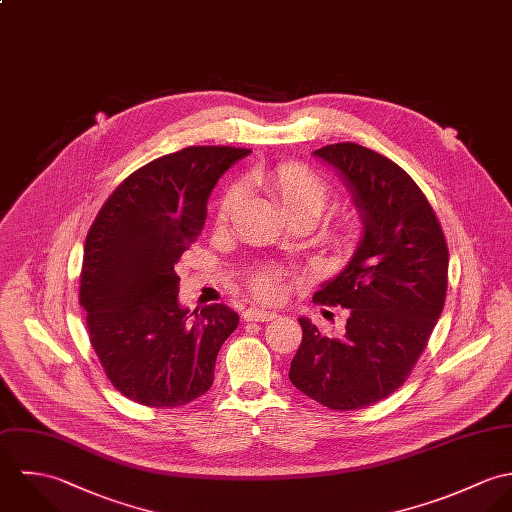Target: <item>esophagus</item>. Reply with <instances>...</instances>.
<instances>
[{"label": "esophagus", "instance_id": "34e87169", "mask_svg": "<svg viewBox=\"0 0 512 512\" xmlns=\"http://www.w3.org/2000/svg\"><path fill=\"white\" fill-rule=\"evenodd\" d=\"M275 316H277L275 310H265V308H247V310L243 312V318H245L247 322H251V320H255V322H265V320H273Z\"/></svg>", "mask_w": 512, "mask_h": 512}]
</instances>
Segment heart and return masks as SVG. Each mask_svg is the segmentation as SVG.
I'll return each instance as SVG.
<instances>
[{
	"mask_svg": "<svg viewBox=\"0 0 512 512\" xmlns=\"http://www.w3.org/2000/svg\"><path fill=\"white\" fill-rule=\"evenodd\" d=\"M257 182L269 194H273V198L281 204L291 219L293 217H308V219L316 221L320 217V213L326 209V205L330 202V196H332V190L324 178H320L318 174L308 170L307 166L297 164V162H285L271 170H261L257 174ZM239 196H241V192L237 186H229L225 190V194L219 202V211H217V217L221 221L233 213V209L239 202ZM360 231H362L360 217L356 213L348 211V213L340 215V219L332 227L330 237L336 243V247L350 249L358 241ZM251 289L259 299L273 301L279 293L277 271L271 267L257 271L251 279Z\"/></svg>",
	"mask_w": 512,
	"mask_h": 512,
	"instance_id": "heart-1",
	"label": "heart"
}]
</instances>
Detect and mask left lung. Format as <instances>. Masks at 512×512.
Returning <instances> with one entry per match:
<instances>
[{
  "label": "left lung",
  "mask_w": 512,
  "mask_h": 512,
  "mask_svg": "<svg viewBox=\"0 0 512 512\" xmlns=\"http://www.w3.org/2000/svg\"><path fill=\"white\" fill-rule=\"evenodd\" d=\"M314 156L336 168L358 207L364 233L350 263L314 301L350 308L342 338L308 320L289 378L336 411L368 408L394 394L413 370L445 305L449 251L433 207L408 174L354 142Z\"/></svg>",
  "instance_id": "8db88e82"
}]
</instances>
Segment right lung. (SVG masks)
<instances>
[{"mask_svg": "<svg viewBox=\"0 0 512 512\" xmlns=\"http://www.w3.org/2000/svg\"><path fill=\"white\" fill-rule=\"evenodd\" d=\"M251 150L190 146L132 172L93 221L79 301L110 384L148 408H178L213 384L221 344L239 316L225 305L190 312L174 265L202 233L217 180Z\"/></svg>", "mask_w": 512, "mask_h": 512, "instance_id": "1", "label": "right lung"}]
</instances>
